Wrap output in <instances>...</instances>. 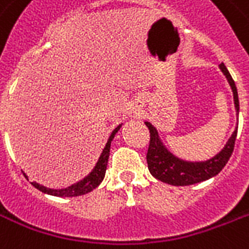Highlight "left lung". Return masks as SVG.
Here are the masks:
<instances>
[{
  "instance_id": "8db88e82",
  "label": "left lung",
  "mask_w": 249,
  "mask_h": 249,
  "mask_svg": "<svg viewBox=\"0 0 249 249\" xmlns=\"http://www.w3.org/2000/svg\"><path fill=\"white\" fill-rule=\"evenodd\" d=\"M219 68L230 83L231 90L234 94L235 108H236V112H239L238 90L235 86L234 79L223 62L219 65ZM145 124L150 130L149 150H147V155H146L150 174L154 176L155 179L160 180L163 183L171 184V185H192V184L200 183V181H204V180L218 175L222 168L226 166V163L229 162V159L234 151L235 140H236V134H238V128H236L225 147L212 159L205 160V162H187V160L176 158L175 155L171 154L159 140L157 129L147 121Z\"/></svg>"
}]
</instances>
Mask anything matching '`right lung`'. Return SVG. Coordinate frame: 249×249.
<instances>
[{
    "instance_id": "1",
    "label": "right lung",
    "mask_w": 249,
    "mask_h": 249,
    "mask_svg": "<svg viewBox=\"0 0 249 249\" xmlns=\"http://www.w3.org/2000/svg\"><path fill=\"white\" fill-rule=\"evenodd\" d=\"M121 128V124L115 128V130L111 133V136L108 138L107 143H106V147L103 149V153L100 154L99 160L95 164L94 170L91 171L90 174L82 179L78 183L73 184L68 188H64V189H51V188H47L44 185H40V184L32 181V185L39 189L40 192L47 193V195H51V196H57V197H75V196H82V195H86V193L91 192L92 189L98 187L104 179V175H106V170H107V163L108 158H109V150H111V142L112 140L115 138V134L119 132V129ZM26 176V175H24Z\"/></svg>"
}]
</instances>
